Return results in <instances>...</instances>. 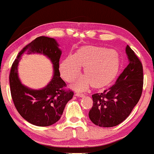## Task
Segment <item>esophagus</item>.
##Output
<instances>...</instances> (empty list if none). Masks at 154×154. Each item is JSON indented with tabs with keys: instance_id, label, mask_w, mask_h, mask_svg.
<instances>
[{
	"instance_id": "esophagus-1",
	"label": "esophagus",
	"mask_w": 154,
	"mask_h": 154,
	"mask_svg": "<svg viewBox=\"0 0 154 154\" xmlns=\"http://www.w3.org/2000/svg\"><path fill=\"white\" fill-rule=\"evenodd\" d=\"M75 95L77 97H83L85 96V94H83V93H81V92H76L75 93Z\"/></svg>"
}]
</instances>
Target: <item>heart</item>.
<instances>
[{"label": "heart", "instance_id": "obj_1", "mask_svg": "<svg viewBox=\"0 0 154 154\" xmlns=\"http://www.w3.org/2000/svg\"><path fill=\"white\" fill-rule=\"evenodd\" d=\"M118 56L113 51L103 47L85 46L68 56L60 65V72L67 82L75 81L80 74V67H84L83 77L75 84L79 90L85 89L91 84L100 87L109 83L118 70Z\"/></svg>", "mask_w": 154, "mask_h": 154}]
</instances>
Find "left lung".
Wrapping results in <instances>:
<instances>
[{
  "label": "left lung",
  "mask_w": 154,
  "mask_h": 154,
  "mask_svg": "<svg viewBox=\"0 0 154 154\" xmlns=\"http://www.w3.org/2000/svg\"><path fill=\"white\" fill-rule=\"evenodd\" d=\"M126 54L129 64L115 84L102 92L92 94L93 106L89 112V117L99 127H115L124 122L142 94V63L128 45Z\"/></svg>",
  "instance_id": "8db88e82"
}]
</instances>
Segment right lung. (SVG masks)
Here are the masks:
<instances>
[{"label": "right lung", "instance_id": "right-lung-1", "mask_svg": "<svg viewBox=\"0 0 154 154\" xmlns=\"http://www.w3.org/2000/svg\"><path fill=\"white\" fill-rule=\"evenodd\" d=\"M52 38L40 36L19 52L12 64L9 75L10 90L15 108L29 123L38 127H48L60 119L67 103L71 100L73 91L65 89L67 85L60 77V59L62 51ZM39 53L47 56L54 66V76L42 90L34 91L22 85L17 74V65L21 55Z\"/></svg>", "mask_w": 154, "mask_h": 154}]
</instances>
